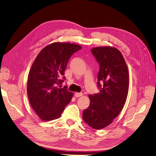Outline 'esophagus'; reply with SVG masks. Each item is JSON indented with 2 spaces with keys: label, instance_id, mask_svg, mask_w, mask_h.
Masks as SVG:
<instances>
[{
  "label": "esophagus",
  "instance_id": "esophagus-1",
  "mask_svg": "<svg viewBox=\"0 0 156 156\" xmlns=\"http://www.w3.org/2000/svg\"><path fill=\"white\" fill-rule=\"evenodd\" d=\"M82 96H83V93H76L75 94V96L76 98H79V97H81Z\"/></svg>",
  "mask_w": 156,
  "mask_h": 156
}]
</instances>
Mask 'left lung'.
Masks as SVG:
<instances>
[{"instance_id": "1", "label": "left lung", "mask_w": 156, "mask_h": 156, "mask_svg": "<svg viewBox=\"0 0 156 156\" xmlns=\"http://www.w3.org/2000/svg\"><path fill=\"white\" fill-rule=\"evenodd\" d=\"M99 64L98 94H90V104L84 110L83 118L90 127L100 129L113 122L122 110L128 95V68L121 52L112 47L91 49Z\"/></svg>"}]
</instances>
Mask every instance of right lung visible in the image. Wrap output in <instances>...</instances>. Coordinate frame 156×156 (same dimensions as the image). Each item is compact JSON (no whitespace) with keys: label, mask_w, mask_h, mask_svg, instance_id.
<instances>
[{"label":"right lung","mask_w":156,"mask_h":156,"mask_svg":"<svg viewBox=\"0 0 156 156\" xmlns=\"http://www.w3.org/2000/svg\"><path fill=\"white\" fill-rule=\"evenodd\" d=\"M81 49L75 44L54 42L44 48L34 61L28 75L27 93L32 108L42 120L58 119L72 100L73 93L67 87L58 86L65 81L64 72L71 56Z\"/></svg>","instance_id":"add662e5"}]
</instances>
